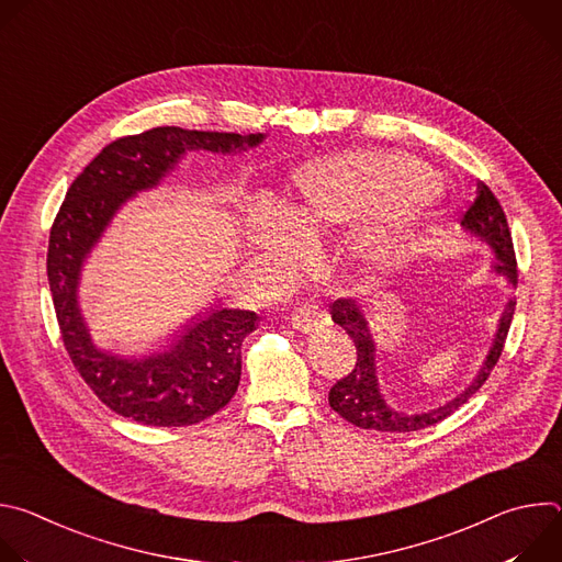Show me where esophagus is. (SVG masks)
<instances>
[{"label":"esophagus","instance_id":"1","mask_svg":"<svg viewBox=\"0 0 562 562\" xmlns=\"http://www.w3.org/2000/svg\"><path fill=\"white\" fill-rule=\"evenodd\" d=\"M291 327L302 334H313L331 325V317L325 311H317L315 306H300L291 313Z\"/></svg>","mask_w":562,"mask_h":562}]
</instances>
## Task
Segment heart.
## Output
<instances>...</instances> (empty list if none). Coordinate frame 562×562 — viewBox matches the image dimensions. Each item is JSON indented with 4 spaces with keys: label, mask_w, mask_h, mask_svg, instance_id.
Listing matches in <instances>:
<instances>
[{
    "label": "heart",
    "mask_w": 562,
    "mask_h": 562,
    "mask_svg": "<svg viewBox=\"0 0 562 562\" xmlns=\"http://www.w3.org/2000/svg\"><path fill=\"white\" fill-rule=\"evenodd\" d=\"M431 171L407 155L347 150L311 159L293 173L289 213L258 206L249 220L251 243L269 262L289 258L300 235L319 239L363 222L353 237V260L364 273L395 265L403 228L416 215Z\"/></svg>",
    "instance_id": "b5f03b06"
}]
</instances>
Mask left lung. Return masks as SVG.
Instances as JSON below:
<instances>
[{
    "label": "left lung",
    "mask_w": 562,
    "mask_h": 562,
    "mask_svg": "<svg viewBox=\"0 0 562 562\" xmlns=\"http://www.w3.org/2000/svg\"><path fill=\"white\" fill-rule=\"evenodd\" d=\"M462 228L485 243L492 254H494V271L498 276H503L512 286L518 284V269H516V254H514V243H512V233H509V224L505 217V211L501 206V202L496 200V195L490 191L487 184L480 182L477 191H475V200L469 206V211L462 217ZM514 308H516V300L509 297V302L505 304L501 319H498V329L494 336V342L490 347V353L483 362V367L477 369V373L473 375V380L458 391L447 403L420 412V414H407L400 412L391 405H386V400L380 393L378 386V367H375V342L369 329V323L364 317V311L356 304V300H336L329 311L334 323L340 325L353 340L356 349H358V360L356 367L351 369V373H347V378L338 380L331 391H329V405L331 409L345 418L347 423L360 427V429H373V431H386V434H407V431H418L431 425H438L440 420H445L447 416H451L453 412H458V407H462L467 400L485 384V380L490 378L492 369L496 367L509 327H512V317H514Z\"/></svg>",
    "instance_id": "left-lung-1"
}]
</instances>
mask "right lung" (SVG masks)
Here are the masks:
<instances>
[{
    "label": "right lung",
    "instance_id": "1",
    "mask_svg": "<svg viewBox=\"0 0 562 562\" xmlns=\"http://www.w3.org/2000/svg\"><path fill=\"white\" fill-rule=\"evenodd\" d=\"M262 133L237 135L157 126L111 142L75 178L50 228L46 273L64 347L91 391L117 416L150 427H187L217 414L235 395L243 373V340L260 315L209 308L191 317L167 351L124 358L95 347L79 308V276L113 215L135 193L153 189L187 150L239 153Z\"/></svg>",
    "mask_w": 562,
    "mask_h": 562
}]
</instances>
